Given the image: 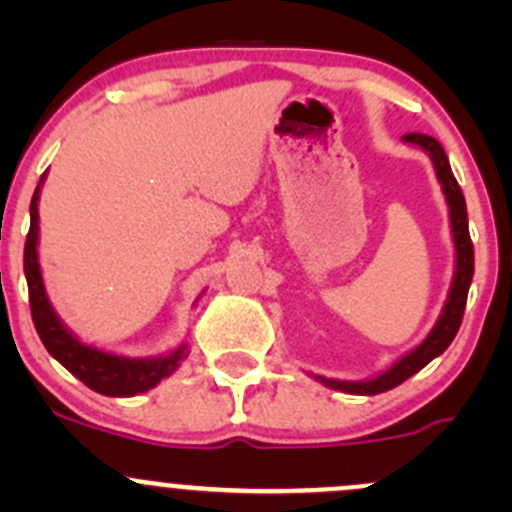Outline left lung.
<instances>
[{"label": "left lung", "mask_w": 512, "mask_h": 512, "mask_svg": "<svg viewBox=\"0 0 512 512\" xmlns=\"http://www.w3.org/2000/svg\"><path fill=\"white\" fill-rule=\"evenodd\" d=\"M404 141L409 146H418L428 158H431L433 170H436V178L441 183L443 195H446L448 203V220H451V237H453V280L448 287V297L443 302L441 314H438L436 324H433L431 332L423 337L421 344H416L411 352L394 361L389 369L379 371L376 376L361 381H344V379H329V376L309 374L312 379H317L319 384H324L327 389L344 391V394H356V396H376L384 394V391L394 389V386L404 384L406 379L418 374L428 361H433L436 356H441L448 349V344L453 342V337L458 334L461 327L463 309H466L468 289H471L473 280V242L468 235V213H466V198L461 193V185L453 178L451 163H448L446 151H443L441 143L431 136H423V133H409L404 136Z\"/></svg>", "instance_id": "obj_1"}]
</instances>
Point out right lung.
<instances>
[{"label": "right lung", "mask_w": 512, "mask_h": 512, "mask_svg": "<svg viewBox=\"0 0 512 512\" xmlns=\"http://www.w3.org/2000/svg\"><path fill=\"white\" fill-rule=\"evenodd\" d=\"M44 180L46 173L41 175L39 185L34 190L32 205H29L32 225H29L27 245H24V275H27L29 304H32V319L39 339L44 342L46 352L54 356L64 369H69L76 379L84 381L89 389L98 391V394L118 396V399L146 394L160 381L168 379L170 374H175L178 366L188 359V342H180L168 354L136 356L133 359V356L113 354L94 347V344L81 342L66 327L64 319L56 314L54 304L49 302L44 277H41L39 250H36L39 247V195Z\"/></svg>", "instance_id": "obj_1"}]
</instances>
